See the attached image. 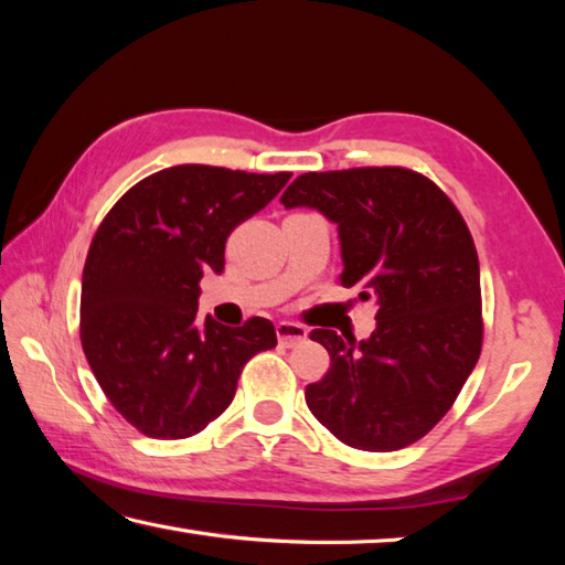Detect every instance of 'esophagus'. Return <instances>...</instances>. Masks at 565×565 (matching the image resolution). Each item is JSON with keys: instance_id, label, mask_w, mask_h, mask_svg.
<instances>
[{"instance_id": "esophagus-1", "label": "esophagus", "mask_w": 565, "mask_h": 565, "mask_svg": "<svg viewBox=\"0 0 565 565\" xmlns=\"http://www.w3.org/2000/svg\"><path fill=\"white\" fill-rule=\"evenodd\" d=\"M276 337L284 343V347H296V343H301L309 339V331H306L301 323H291V321H281L276 323Z\"/></svg>"}]
</instances>
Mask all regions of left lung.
<instances>
[{
    "mask_svg": "<svg viewBox=\"0 0 565 565\" xmlns=\"http://www.w3.org/2000/svg\"><path fill=\"white\" fill-rule=\"evenodd\" d=\"M284 209L337 224L341 284L376 303L369 339L311 331L331 369L306 386V406L361 451H398L446 416L481 353V271L471 232L441 189L416 171H311Z\"/></svg>",
    "mask_w": 565,
    "mask_h": 565,
    "instance_id": "obj_1",
    "label": "left lung"
}]
</instances>
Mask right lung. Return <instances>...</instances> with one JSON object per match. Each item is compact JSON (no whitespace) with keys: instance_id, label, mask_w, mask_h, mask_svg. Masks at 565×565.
<instances>
[{"instance_id":"obj_1","label":"right lung","mask_w":565,"mask_h":565,"mask_svg":"<svg viewBox=\"0 0 565 565\" xmlns=\"http://www.w3.org/2000/svg\"><path fill=\"white\" fill-rule=\"evenodd\" d=\"M291 174L181 164L131 186L94 234L82 276V347L111 406L151 438H186L222 416L269 319L196 323L199 281L224 271L228 234Z\"/></svg>"}]
</instances>
